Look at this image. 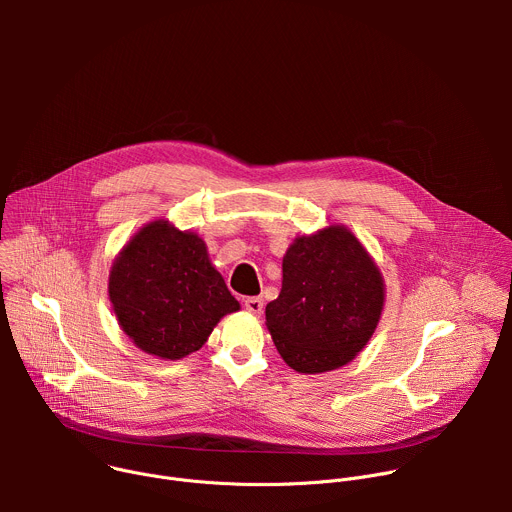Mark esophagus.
Segmentation results:
<instances>
[{"instance_id": "34e87169", "label": "esophagus", "mask_w": 512, "mask_h": 512, "mask_svg": "<svg viewBox=\"0 0 512 512\" xmlns=\"http://www.w3.org/2000/svg\"><path fill=\"white\" fill-rule=\"evenodd\" d=\"M245 308L247 312H251L253 316H261L265 306H263V300L257 298V296H251V298H245Z\"/></svg>"}]
</instances>
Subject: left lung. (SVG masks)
Listing matches in <instances>:
<instances>
[{"instance_id": "obj_1", "label": "left lung", "mask_w": 512, "mask_h": 512, "mask_svg": "<svg viewBox=\"0 0 512 512\" xmlns=\"http://www.w3.org/2000/svg\"><path fill=\"white\" fill-rule=\"evenodd\" d=\"M267 328L298 373H326L350 362L373 336L385 300L381 273L358 239L328 227L294 241L283 257Z\"/></svg>"}]
</instances>
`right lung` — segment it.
<instances>
[{"instance_id":"right-lung-1","label":"right lung","mask_w":512,"mask_h":512,"mask_svg":"<svg viewBox=\"0 0 512 512\" xmlns=\"http://www.w3.org/2000/svg\"><path fill=\"white\" fill-rule=\"evenodd\" d=\"M109 298L123 332L148 354L198 350L225 314L241 306L208 259L204 241L166 221L143 227L119 253Z\"/></svg>"}]
</instances>
